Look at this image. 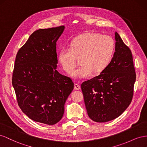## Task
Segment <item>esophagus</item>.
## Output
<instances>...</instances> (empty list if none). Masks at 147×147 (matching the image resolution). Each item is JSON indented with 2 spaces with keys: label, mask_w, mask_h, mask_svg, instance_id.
I'll return each instance as SVG.
<instances>
[{
  "label": "esophagus",
  "mask_w": 147,
  "mask_h": 147,
  "mask_svg": "<svg viewBox=\"0 0 147 147\" xmlns=\"http://www.w3.org/2000/svg\"><path fill=\"white\" fill-rule=\"evenodd\" d=\"M74 89L76 90H79L81 89L80 85L78 84H74Z\"/></svg>",
  "instance_id": "34e87169"
}]
</instances>
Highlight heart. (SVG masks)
I'll return each mask as SVG.
<instances>
[{
	"mask_svg": "<svg viewBox=\"0 0 147 147\" xmlns=\"http://www.w3.org/2000/svg\"><path fill=\"white\" fill-rule=\"evenodd\" d=\"M115 52V42L112 37L98 33L86 32L74 38L70 48H63L58 53V61L66 73H71L77 64L72 76L87 77L92 73L99 74L110 64Z\"/></svg>",
	"mask_w": 147,
	"mask_h": 147,
	"instance_id": "heart-1",
	"label": "heart"
}]
</instances>
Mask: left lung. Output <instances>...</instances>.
<instances>
[{"label": "left lung", "mask_w": 147, "mask_h": 147, "mask_svg": "<svg viewBox=\"0 0 147 147\" xmlns=\"http://www.w3.org/2000/svg\"><path fill=\"white\" fill-rule=\"evenodd\" d=\"M115 52L110 64L98 76L82 83L88 116L95 122L118 118L131 104L136 73L131 50L115 32Z\"/></svg>", "instance_id": "obj_1"}]
</instances>
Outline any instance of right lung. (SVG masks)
<instances>
[{
    "label": "right lung",
    "instance_id": "1",
    "mask_svg": "<svg viewBox=\"0 0 147 147\" xmlns=\"http://www.w3.org/2000/svg\"><path fill=\"white\" fill-rule=\"evenodd\" d=\"M64 26L34 31L16 56L12 85L22 111L31 119L57 123L64 113L74 83L56 70L57 41Z\"/></svg>",
    "mask_w": 147,
    "mask_h": 147
}]
</instances>
